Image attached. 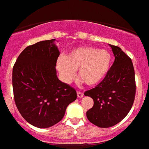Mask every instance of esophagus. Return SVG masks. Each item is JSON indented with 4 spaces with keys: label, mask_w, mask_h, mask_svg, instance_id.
Here are the masks:
<instances>
[{
    "label": "esophagus",
    "mask_w": 149,
    "mask_h": 149,
    "mask_svg": "<svg viewBox=\"0 0 149 149\" xmlns=\"http://www.w3.org/2000/svg\"><path fill=\"white\" fill-rule=\"evenodd\" d=\"M83 95H84L83 93H82V92H79V91H77V96H78L79 98L83 97Z\"/></svg>",
    "instance_id": "34e87169"
}]
</instances>
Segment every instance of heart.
Returning a JSON list of instances; mask_svg holds the SVG:
<instances>
[{"label": "heart", "mask_w": 149, "mask_h": 149, "mask_svg": "<svg viewBox=\"0 0 149 149\" xmlns=\"http://www.w3.org/2000/svg\"><path fill=\"white\" fill-rule=\"evenodd\" d=\"M112 57L109 51L95 47H83L74 49L66 57H60L56 67L65 82L69 83L78 76L89 86L102 82L109 70Z\"/></svg>", "instance_id": "1"}]
</instances>
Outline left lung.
Returning a JSON list of instances; mask_svg holds the SVG:
<instances>
[{
    "mask_svg": "<svg viewBox=\"0 0 149 149\" xmlns=\"http://www.w3.org/2000/svg\"><path fill=\"white\" fill-rule=\"evenodd\" d=\"M109 46L114 54V63L103 80L84 93L94 102L86 112L87 118L100 128L113 126L126 116L133 105L136 90L132 60L121 48Z\"/></svg>",
    "mask_w": 149,
    "mask_h": 149,
    "instance_id": "left-lung-1",
    "label": "left lung"
}]
</instances>
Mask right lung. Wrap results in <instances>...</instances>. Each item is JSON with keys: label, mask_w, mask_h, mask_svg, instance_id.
Returning <instances> with one entry per match:
<instances>
[{"label": "right lung", "mask_w": 149, "mask_h": 149, "mask_svg": "<svg viewBox=\"0 0 149 149\" xmlns=\"http://www.w3.org/2000/svg\"><path fill=\"white\" fill-rule=\"evenodd\" d=\"M55 39L28 46L13 67L12 83L18 111L37 128H49L63 118L66 107L77 100V91L56 76L60 51Z\"/></svg>", "instance_id": "1"}]
</instances>
